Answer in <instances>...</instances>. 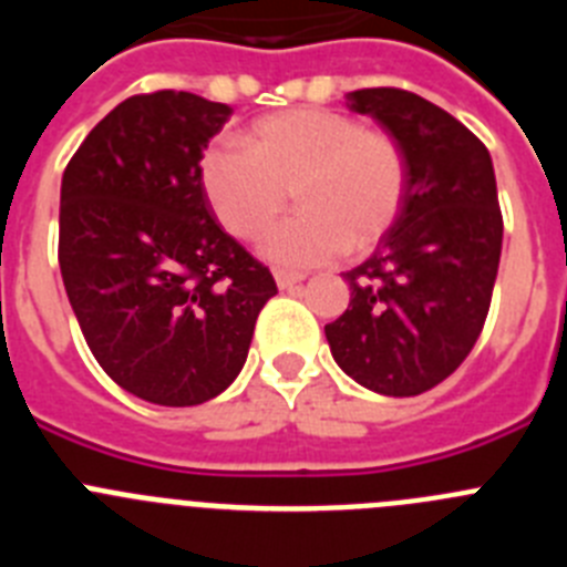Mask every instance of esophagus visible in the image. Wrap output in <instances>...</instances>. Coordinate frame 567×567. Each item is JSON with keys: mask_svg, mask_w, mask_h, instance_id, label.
<instances>
[{"mask_svg": "<svg viewBox=\"0 0 567 567\" xmlns=\"http://www.w3.org/2000/svg\"><path fill=\"white\" fill-rule=\"evenodd\" d=\"M300 280H303V275L300 272H287V269H278V272H275V284H278L280 289L298 287Z\"/></svg>", "mask_w": 567, "mask_h": 567, "instance_id": "34e87169", "label": "esophagus"}]
</instances>
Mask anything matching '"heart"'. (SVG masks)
Wrapping results in <instances>:
<instances>
[{
    "mask_svg": "<svg viewBox=\"0 0 567 567\" xmlns=\"http://www.w3.org/2000/svg\"><path fill=\"white\" fill-rule=\"evenodd\" d=\"M405 184L409 164L392 133L327 107L264 115L244 147L221 144L202 158L204 195L235 238H258L292 189L300 209L260 240V255L278 267L372 249L398 221Z\"/></svg>",
    "mask_w": 567,
    "mask_h": 567,
    "instance_id": "b5f03b06",
    "label": "heart"
}]
</instances>
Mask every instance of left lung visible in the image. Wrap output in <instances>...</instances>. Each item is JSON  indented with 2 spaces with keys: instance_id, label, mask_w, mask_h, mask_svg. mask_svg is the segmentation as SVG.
Masks as SVG:
<instances>
[{
  "instance_id": "1",
  "label": "left lung",
  "mask_w": 567,
  "mask_h": 567,
  "mask_svg": "<svg viewBox=\"0 0 567 567\" xmlns=\"http://www.w3.org/2000/svg\"><path fill=\"white\" fill-rule=\"evenodd\" d=\"M346 107L398 138L409 184L392 229L343 272L352 300L327 340L360 385L414 398L443 383L483 332L503 252L494 164L477 135L417 93L365 87L346 93Z\"/></svg>"
}]
</instances>
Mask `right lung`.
Segmentation results:
<instances>
[{
  "instance_id": "1",
  "label": "right lung",
  "mask_w": 567,
  "mask_h": 567,
  "mask_svg": "<svg viewBox=\"0 0 567 567\" xmlns=\"http://www.w3.org/2000/svg\"><path fill=\"white\" fill-rule=\"evenodd\" d=\"M221 102L158 90L110 110L70 158L59 267L90 352L124 392L198 405L238 378L272 295L202 187Z\"/></svg>"
}]
</instances>
